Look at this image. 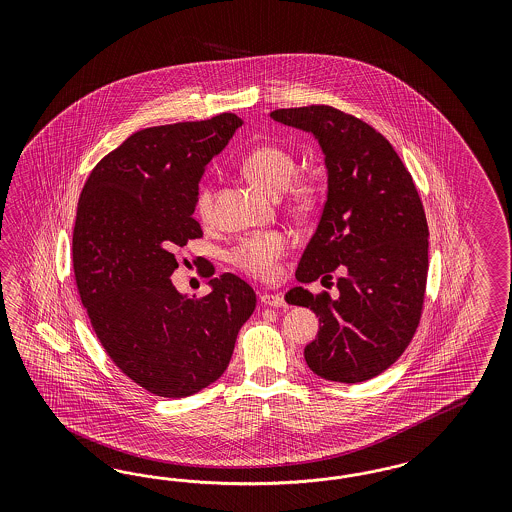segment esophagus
<instances>
[{
	"mask_svg": "<svg viewBox=\"0 0 512 512\" xmlns=\"http://www.w3.org/2000/svg\"><path fill=\"white\" fill-rule=\"evenodd\" d=\"M261 302H263L264 306H272V308H287L285 298L279 295L264 293V295H261Z\"/></svg>",
	"mask_w": 512,
	"mask_h": 512,
	"instance_id": "obj_1",
	"label": "esophagus"
}]
</instances>
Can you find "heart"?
Masks as SVG:
<instances>
[{
    "label": "heart",
    "mask_w": 512,
    "mask_h": 512,
    "mask_svg": "<svg viewBox=\"0 0 512 512\" xmlns=\"http://www.w3.org/2000/svg\"><path fill=\"white\" fill-rule=\"evenodd\" d=\"M296 155L283 144L264 142L251 148L242 159V172L264 189L279 193L296 210L311 208L321 193V184L313 174H296ZM195 208L202 221H212L216 216V189L208 182L197 191ZM291 248L285 234H249L242 238L231 251L229 261L253 278H274L279 261Z\"/></svg>",
    "instance_id": "1"
}]
</instances>
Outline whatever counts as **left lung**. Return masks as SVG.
<instances>
[{
	"mask_svg": "<svg viewBox=\"0 0 512 512\" xmlns=\"http://www.w3.org/2000/svg\"><path fill=\"white\" fill-rule=\"evenodd\" d=\"M270 118L310 131L325 152L328 197L285 300L319 317L304 349L311 372L362 383L385 372L413 340L428 279V221L411 172L379 131L328 105L278 109Z\"/></svg>",
	"mask_w": 512,
	"mask_h": 512,
	"instance_id": "8db88e82",
	"label": "left lung"
}]
</instances>
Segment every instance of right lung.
<instances>
[{
    "label": "right lung",
    "mask_w": 512,
    "mask_h": 512,
    "mask_svg": "<svg viewBox=\"0 0 512 512\" xmlns=\"http://www.w3.org/2000/svg\"><path fill=\"white\" fill-rule=\"evenodd\" d=\"M242 120L155 125L105 155L82 187L73 229L78 295L112 362L161 398H186L227 370L257 296L234 274L204 278L212 293L186 298L172 285L174 251L201 238L193 217L204 167Z\"/></svg>",
    "instance_id": "1"
}]
</instances>
